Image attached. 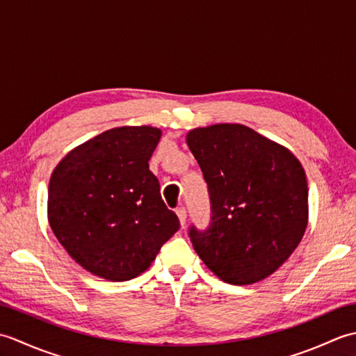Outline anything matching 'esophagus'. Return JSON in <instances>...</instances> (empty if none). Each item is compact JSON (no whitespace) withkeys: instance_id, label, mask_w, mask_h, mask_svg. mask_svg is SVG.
<instances>
[{"instance_id":"1","label":"esophagus","mask_w":356,"mask_h":356,"mask_svg":"<svg viewBox=\"0 0 356 356\" xmlns=\"http://www.w3.org/2000/svg\"><path fill=\"white\" fill-rule=\"evenodd\" d=\"M176 214H177V217H179L180 225H182V228H184V225H185V222H186V209H185V208H177V209H176Z\"/></svg>"}]
</instances>
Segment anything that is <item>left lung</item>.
<instances>
[{
    "mask_svg": "<svg viewBox=\"0 0 356 356\" xmlns=\"http://www.w3.org/2000/svg\"><path fill=\"white\" fill-rule=\"evenodd\" d=\"M186 143L208 185V229L195 252L229 284H252L289 259L307 226V180L289 149L240 124L194 128Z\"/></svg>",
    "mask_w": 356,
    "mask_h": 356,
    "instance_id": "1",
    "label": "left lung"
}]
</instances>
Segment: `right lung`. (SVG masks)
<instances>
[{"label": "right lung", "instance_id": "right-lung-1", "mask_svg": "<svg viewBox=\"0 0 356 356\" xmlns=\"http://www.w3.org/2000/svg\"><path fill=\"white\" fill-rule=\"evenodd\" d=\"M161 136L148 125L111 128L72 149L51 172L50 228L93 275L138 277L179 229L148 166Z\"/></svg>", "mask_w": 356, "mask_h": 356}]
</instances>
